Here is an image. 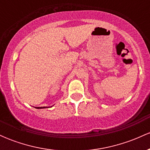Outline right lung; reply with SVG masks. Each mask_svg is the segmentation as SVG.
I'll return each mask as SVG.
<instances>
[{"label": "right lung", "instance_id": "add662e5", "mask_svg": "<svg viewBox=\"0 0 150 150\" xmlns=\"http://www.w3.org/2000/svg\"><path fill=\"white\" fill-rule=\"evenodd\" d=\"M50 107H52V106H43V107H36V108H50Z\"/></svg>", "mask_w": 150, "mask_h": 150}]
</instances>
